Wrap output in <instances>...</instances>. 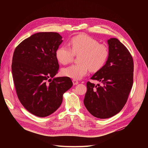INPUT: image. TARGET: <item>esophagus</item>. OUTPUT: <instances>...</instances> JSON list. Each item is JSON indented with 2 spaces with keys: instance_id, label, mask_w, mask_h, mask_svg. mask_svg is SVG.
Wrapping results in <instances>:
<instances>
[{
  "instance_id": "34e87169",
  "label": "esophagus",
  "mask_w": 148,
  "mask_h": 148,
  "mask_svg": "<svg viewBox=\"0 0 148 148\" xmlns=\"http://www.w3.org/2000/svg\"><path fill=\"white\" fill-rule=\"evenodd\" d=\"M73 84H74V85H76V84H77L79 83V81L77 80L74 79V80H73Z\"/></svg>"
}]
</instances>
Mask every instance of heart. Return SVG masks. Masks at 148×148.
Wrapping results in <instances>:
<instances>
[{
  "label": "heart",
  "mask_w": 148,
  "mask_h": 148,
  "mask_svg": "<svg viewBox=\"0 0 148 148\" xmlns=\"http://www.w3.org/2000/svg\"><path fill=\"white\" fill-rule=\"evenodd\" d=\"M71 49L66 45L59 47L56 57L60 64L66 65L73 62L75 54L79 56V64L62 69L63 75L74 79H80L89 70L97 72L101 69L109 56V49L104 44L89 36L80 35L73 37L69 42Z\"/></svg>",
  "instance_id": "b5f03b06"
}]
</instances>
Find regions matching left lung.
I'll use <instances>...</instances> for the list:
<instances>
[{
	"label": "left lung",
	"instance_id": "left-lung-1",
	"mask_svg": "<svg viewBox=\"0 0 148 148\" xmlns=\"http://www.w3.org/2000/svg\"><path fill=\"white\" fill-rule=\"evenodd\" d=\"M109 56L104 66L88 82L84 104L88 112L100 119L118 113L126 104L133 83L134 62L126 47L117 38L107 41Z\"/></svg>",
	"mask_w": 148,
	"mask_h": 148
}]
</instances>
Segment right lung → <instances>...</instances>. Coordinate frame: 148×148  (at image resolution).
<instances>
[{
    "label": "right lung",
    "mask_w": 148,
    "mask_h": 148,
    "mask_svg": "<svg viewBox=\"0 0 148 148\" xmlns=\"http://www.w3.org/2000/svg\"><path fill=\"white\" fill-rule=\"evenodd\" d=\"M57 32H39L15 48L12 74L17 97L32 114L45 117L60 106L64 93L73 86L68 77L53 78L59 65L56 51L63 41Z\"/></svg>",
    "instance_id": "1"
}]
</instances>
